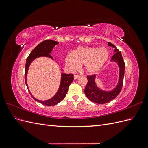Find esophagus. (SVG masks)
<instances>
[{"label": "esophagus", "mask_w": 148, "mask_h": 148, "mask_svg": "<svg viewBox=\"0 0 148 148\" xmlns=\"http://www.w3.org/2000/svg\"><path fill=\"white\" fill-rule=\"evenodd\" d=\"M79 77V75H74V79H78Z\"/></svg>", "instance_id": "34e87169"}]
</instances>
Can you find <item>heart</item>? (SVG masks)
Masks as SVG:
<instances>
[{"label":"heart","instance_id":"heart-1","mask_svg":"<svg viewBox=\"0 0 148 148\" xmlns=\"http://www.w3.org/2000/svg\"><path fill=\"white\" fill-rule=\"evenodd\" d=\"M109 57V52L104 47H79L73 52H69L65 57V63L72 70L78 69L83 64L84 71L88 73L99 71Z\"/></svg>","mask_w":148,"mask_h":148}]
</instances>
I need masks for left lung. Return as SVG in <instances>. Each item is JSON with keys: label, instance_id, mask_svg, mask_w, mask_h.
Wrapping results in <instances>:
<instances>
[{"label": "left lung", "instance_id": "8db88e82", "mask_svg": "<svg viewBox=\"0 0 148 148\" xmlns=\"http://www.w3.org/2000/svg\"><path fill=\"white\" fill-rule=\"evenodd\" d=\"M109 46L115 49V53L111 59L112 61H114L118 64L120 68V77L119 84L113 91L110 92L103 91L97 87L95 84V75L87 76L88 83L84 89V94L91 101L97 104H106L112 100L114 99L119 95L123 83V77L125 73V62L120 51L113 44L108 42Z\"/></svg>", "mask_w": 148, "mask_h": 148}]
</instances>
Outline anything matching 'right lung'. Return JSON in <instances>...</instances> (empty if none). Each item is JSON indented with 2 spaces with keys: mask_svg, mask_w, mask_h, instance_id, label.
Returning a JSON list of instances; mask_svg holds the SVG:
<instances>
[{
  "mask_svg": "<svg viewBox=\"0 0 148 148\" xmlns=\"http://www.w3.org/2000/svg\"><path fill=\"white\" fill-rule=\"evenodd\" d=\"M57 44H59V42L55 41H52V40H51V39L45 40V41H44L39 44H38V45L32 51H31L30 54L27 57V59H26V65H25V79L26 85V86H27L28 91H29V89L27 84V82H26V77H27L28 68L31 63L32 62V61L34 59H36V58L41 57V56L49 57L53 59V58L51 56L50 53H51L53 47ZM73 79H74L73 74L62 73L61 76V82H60V85L59 90H58L56 94V95L52 97L51 99L47 101L38 100L37 99H36L35 97H34L32 95H31L30 92L29 93L31 96H32V97L35 101L40 102L41 104L46 105V106H54L59 104L60 102H61L64 99L66 96V94L67 91H68L70 84L73 81Z\"/></svg>",
  "mask_w": 148,
  "mask_h": 148,
  "instance_id": "1",
  "label": "right lung"
}]
</instances>
